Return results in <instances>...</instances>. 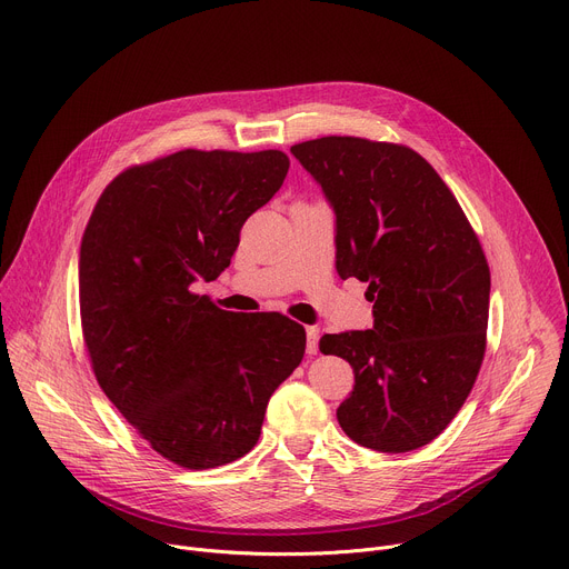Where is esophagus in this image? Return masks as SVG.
I'll list each match as a JSON object with an SVG mask.
<instances>
[{
    "label": "esophagus",
    "instance_id": "1",
    "mask_svg": "<svg viewBox=\"0 0 569 569\" xmlns=\"http://www.w3.org/2000/svg\"><path fill=\"white\" fill-rule=\"evenodd\" d=\"M318 340H320V329L318 327H307V352L309 355L318 352Z\"/></svg>",
    "mask_w": 569,
    "mask_h": 569
}]
</instances>
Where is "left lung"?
Here are the masks:
<instances>
[{"instance_id": "8db88e82", "label": "left lung", "mask_w": 569, "mask_h": 569, "mask_svg": "<svg viewBox=\"0 0 569 569\" xmlns=\"http://www.w3.org/2000/svg\"><path fill=\"white\" fill-rule=\"evenodd\" d=\"M336 212V270L368 281L375 325L325 333L355 389L336 409L372 450L407 452L439 437L471 393L487 346L489 264L448 184L416 150L361 137L290 148Z\"/></svg>"}]
</instances>
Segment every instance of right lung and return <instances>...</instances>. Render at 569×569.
<instances>
[{
    "label": "right lung",
    "instance_id": "obj_1",
    "mask_svg": "<svg viewBox=\"0 0 569 569\" xmlns=\"http://www.w3.org/2000/svg\"><path fill=\"white\" fill-rule=\"evenodd\" d=\"M288 167L281 150L184 148L119 173L87 223L80 316L93 375L182 469L247 456L272 393L305 357L307 331L290 318L234 321L192 292L229 268L242 223L279 192Z\"/></svg>",
    "mask_w": 569,
    "mask_h": 569
}]
</instances>
